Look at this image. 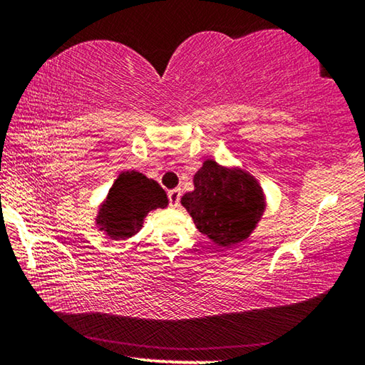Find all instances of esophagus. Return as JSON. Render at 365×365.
I'll return each instance as SVG.
<instances>
[{
	"label": "esophagus",
	"mask_w": 365,
	"mask_h": 365,
	"mask_svg": "<svg viewBox=\"0 0 365 365\" xmlns=\"http://www.w3.org/2000/svg\"><path fill=\"white\" fill-rule=\"evenodd\" d=\"M180 196H182V190L180 188H174L169 191V202L172 207H177L178 202H180Z\"/></svg>",
	"instance_id": "obj_1"
}]
</instances>
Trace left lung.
<instances>
[{"label":"left lung","mask_w":365,"mask_h":365,"mask_svg":"<svg viewBox=\"0 0 365 365\" xmlns=\"http://www.w3.org/2000/svg\"><path fill=\"white\" fill-rule=\"evenodd\" d=\"M193 183L195 190L185 193L180 202L197 230L219 248L248 240L265 211V196L256 178L206 159Z\"/></svg>","instance_id":"1"}]
</instances>
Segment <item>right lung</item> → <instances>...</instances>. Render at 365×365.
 Listing matches in <instances>:
<instances>
[{
	"label": "right lung",
	"instance_id": "right-lung-1",
	"mask_svg": "<svg viewBox=\"0 0 365 365\" xmlns=\"http://www.w3.org/2000/svg\"><path fill=\"white\" fill-rule=\"evenodd\" d=\"M168 205V195L156 180L127 170L115 178L95 222L108 238L125 240L140 232L148 212Z\"/></svg>",
	"mask_w": 365,
	"mask_h": 365
}]
</instances>
